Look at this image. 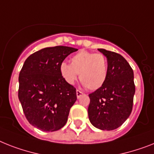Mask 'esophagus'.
Here are the masks:
<instances>
[{
  "instance_id": "34e87169",
  "label": "esophagus",
  "mask_w": 154,
  "mask_h": 154,
  "mask_svg": "<svg viewBox=\"0 0 154 154\" xmlns=\"http://www.w3.org/2000/svg\"><path fill=\"white\" fill-rule=\"evenodd\" d=\"M83 94H83L82 91H79V90H77V91H76V95H77V98H79V97H81V96H82Z\"/></svg>"
}]
</instances>
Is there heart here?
Segmentation results:
<instances>
[{"label": "heart", "instance_id": "heart-1", "mask_svg": "<svg viewBox=\"0 0 154 154\" xmlns=\"http://www.w3.org/2000/svg\"><path fill=\"white\" fill-rule=\"evenodd\" d=\"M71 63L62 62L60 64V74L69 85H73L79 74V79L89 90L101 88L108 75L107 59L101 53L81 50L72 56Z\"/></svg>", "mask_w": 154, "mask_h": 154}]
</instances>
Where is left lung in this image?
Returning <instances> with one entry per match:
<instances>
[{"instance_id":"1","label":"left lung","mask_w":154,"mask_h":154,"mask_svg":"<svg viewBox=\"0 0 154 154\" xmlns=\"http://www.w3.org/2000/svg\"><path fill=\"white\" fill-rule=\"evenodd\" d=\"M107 58L108 75L101 88L89 94V120L93 126L112 131L124 124L133 107L135 86L134 72L120 54L98 49Z\"/></svg>"}]
</instances>
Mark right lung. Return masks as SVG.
I'll return each instance as SVG.
<instances>
[{
    "label": "right lung",
    "mask_w": 154,
    "mask_h": 154,
    "mask_svg": "<svg viewBox=\"0 0 154 154\" xmlns=\"http://www.w3.org/2000/svg\"><path fill=\"white\" fill-rule=\"evenodd\" d=\"M77 49L48 47L27 57L19 75L23 110L30 124L42 131H55L65 125L75 102L76 89L60 74V64Z\"/></svg>",
    "instance_id": "1"
}]
</instances>
